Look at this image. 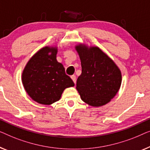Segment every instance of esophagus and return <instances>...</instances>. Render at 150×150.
<instances>
[{"label":"esophagus","instance_id":"obj_1","mask_svg":"<svg viewBox=\"0 0 150 150\" xmlns=\"http://www.w3.org/2000/svg\"><path fill=\"white\" fill-rule=\"evenodd\" d=\"M71 79H72L73 82H74L75 84L76 83V77H75V75H71Z\"/></svg>","mask_w":150,"mask_h":150}]
</instances>
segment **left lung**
Returning <instances> with one entry per match:
<instances>
[{"label":"left lung","mask_w":150,"mask_h":150,"mask_svg":"<svg viewBox=\"0 0 150 150\" xmlns=\"http://www.w3.org/2000/svg\"><path fill=\"white\" fill-rule=\"evenodd\" d=\"M81 65L77 90L81 100L92 107L106 105L119 91L122 73L116 64L98 47L75 45Z\"/></svg>","instance_id":"8db88e82"}]
</instances>
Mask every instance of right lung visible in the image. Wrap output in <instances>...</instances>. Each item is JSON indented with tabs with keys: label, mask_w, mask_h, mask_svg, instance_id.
<instances>
[{
	"label": "right lung",
	"mask_w": 150,
	"mask_h": 150,
	"mask_svg": "<svg viewBox=\"0 0 150 150\" xmlns=\"http://www.w3.org/2000/svg\"><path fill=\"white\" fill-rule=\"evenodd\" d=\"M58 47L45 46L33 55L23 70L22 81L29 96L39 104L50 105L60 100L67 88L75 86L56 59Z\"/></svg>",
	"instance_id": "right-lung-1"
}]
</instances>
